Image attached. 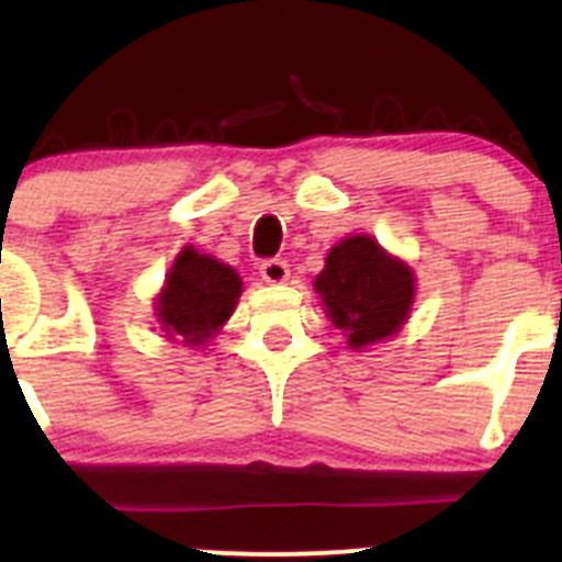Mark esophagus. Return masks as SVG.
<instances>
[{
	"instance_id": "obj_1",
	"label": "esophagus",
	"mask_w": 562,
	"mask_h": 562,
	"mask_svg": "<svg viewBox=\"0 0 562 562\" xmlns=\"http://www.w3.org/2000/svg\"><path fill=\"white\" fill-rule=\"evenodd\" d=\"M260 277H263L269 285H282V282H288V277H291V269H288L285 260L271 258L260 263Z\"/></svg>"
}]
</instances>
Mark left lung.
<instances>
[{"label":"left lung","mask_w":562,"mask_h":562,"mask_svg":"<svg viewBox=\"0 0 562 562\" xmlns=\"http://www.w3.org/2000/svg\"><path fill=\"white\" fill-rule=\"evenodd\" d=\"M315 293L350 350H364L402 331L416 299V274L370 234L337 241L315 277Z\"/></svg>","instance_id":"1"}]
</instances>
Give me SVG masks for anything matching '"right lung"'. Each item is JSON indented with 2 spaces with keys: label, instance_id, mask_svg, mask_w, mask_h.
I'll list each match as a JSON object with an SVG mask.
<instances>
[{
  "label": "right lung",
  "instance_id": "obj_1",
  "mask_svg": "<svg viewBox=\"0 0 562 562\" xmlns=\"http://www.w3.org/2000/svg\"><path fill=\"white\" fill-rule=\"evenodd\" d=\"M241 291L245 282L236 269L195 247H181L155 296L160 331L187 348H201L234 315Z\"/></svg>",
  "mask_w": 562,
  "mask_h": 562
}]
</instances>
